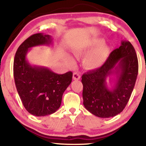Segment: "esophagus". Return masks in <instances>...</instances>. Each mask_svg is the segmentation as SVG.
Returning a JSON list of instances; mask_svg holds the SVG:
<instances>
[{"instance_id":"34e87169","label":"esophagus","mask_w":146,"mask_h":146,"mask_svg":"<svg viewBox=\"0 0 146 146\" xmlns=\"http://www.w3.org/2000/svg\"><path fill=\"white\" fill-rule=\"evenodd\" d=\"M73 78L75 80H78L80 78V73L78 72H75L73 74Z\"/></svg>"}]
</instances>
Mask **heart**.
Listing matches in <instances>:
<instances>
[{
    "label": "heart",
    "instance_id": "1",
    "mask_svg": "<svg viewBox=\"0 0 146 146\" xmlns=\"http://www.w3.org/2000/svg\"><path fill=\"white\" fill-rule=\"evenodd\" d=\"M104 40L101 38H95L91 42L90 44L86 48H76L74 49L72 54L75 57L78 58L81 56H84L95 49L90 53L85 60V64L88 68L96 69L102 66L108 57L110 49L108 46L103 45ZM70 63L72 65L74 64L73 59L70 58Z\"/></svg>",
    "mask_w": 146,
    "mask_h": 146
}]
</instances>
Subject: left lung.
<instances>
[{"label": "left lung", "instance_id": "1", "mask_svg": "<svg viewBox=\"0 0 146 146\" xmlns=\"http://www.w3.org/2000/svg\"><path fill=\"white\" fill-rule=\"evenodd\" d=\"M137 73L138 61L134 48L129 41L122 40L101 67L82 76L85 108L102 118L121 112L131 96Z\"/></svg>", "mask_w": 146, "mask_h": 146}]
</instances>
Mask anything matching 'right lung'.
<instances>
[{"instance_id":"add662e5","label":"right lung","mask_w":146,"mask_h":146,"mask_svg":"<svg viewBox=\"0 0 146 146\" xmlns=\"http://www.w3.org/2000/svg\"><path fill=\"white\" fill-rule=\"evenodd\" d=\"M50 35H33L18 48L14 60V78L22 102L30 113L45 116L56 111L62 95L72 82V72L58 74L47 67L32 65L27 58L33 47L52 44Z\"/></svg>"}]
</instances>
